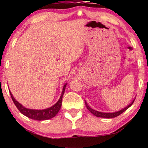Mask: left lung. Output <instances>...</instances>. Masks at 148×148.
<instances>
[{
    "label": "left lung",
    "instance_id": "1",
    "mask_svg": "<svg viewBox=\"0 0 148 148\" xmlns=\"http://www.w3.org/2000/svg\"><path fill=\"white\" fill-rule=\"evenodd\" d=\"M135 99H136V97H135L134 99L132 101L131 103H130L128 106H127L126 107H125L124 108H123L121 110H119V111L117 112H108V113H107V112H99V111H97V110H95L93 109H92L91 107L89 106V105L87 104V102L85 101V104H86V106L87 107V110H89V111L91 112V114H92L94 115L96 117H103V118H107V119H110V118H114V117H116L117 116H119L120 114H121L123 112H124L125 110H127V109L129 108L131 106V105L133 104V102L134 101Z\"/></svg>",
    "mask_w": 148,
    "mask_h": 148
}]
</instances>
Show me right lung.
<instances>
[{
    "label": "right lung",
    "instance_id": "1",
    "mask_svg": "<svg viewBox=\"0 0 148 148\" xmlns=\"http://www.w3.org/2000/svg\"><path fill=\"white\" fill-rule=\"evenodd\" d=\"M66 85L67 84H65L64 85L61 95V96H60L59 101L52 106L47 108L46 109H43V110H35V109L27 108L24 107L23 105L20 104L18 101H17L14 97L13 95L12 94L11 91H10V90L9 91L12 99V101H13L14 103L17 108V109L19 110V111L21 112L22 114H23L24 116H25L27 117H29V118H31L32 119L38 120V121H44V120H47V119L53 118V117L56 116V115L58 114L59 111L60 110V109H61V107L62 105V97H63Z\"/></svg>",
    "mask_w": 148,
    "mask_h": 148
}]
</instances>
